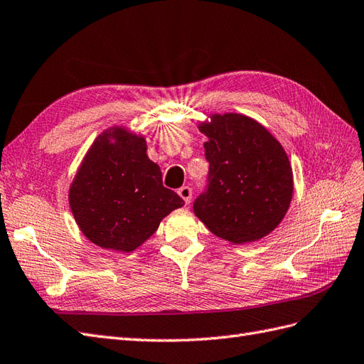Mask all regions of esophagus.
Returning <instances> with one entry per match:
<instances>
[{"label":"esophagus","mask_w":364,"mask_h":364,"mask_svg":"<svg viewBox=\"0 0 364 364\" xmlns=\"http://www.w3.org/2000/svg\"><path fill=\"white\" fill-rule=\"evenodd\" d=\"M178 195L183 198L184 204H191V200H192V189L189 188V186H183V188L178 189Z\"/></svg>","instance_id":"34e87169"}]
</instances>
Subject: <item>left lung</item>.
<instances>
[{
  "label": "left lung",
  "mask_w": 364,
  "mask_h": 364,
  "mask_svg": "<svg viewBox=\"0 0 364 364\" xmlns=\"http://www.w3.org/2000/svg\"><path fill=\"white\" fill-rule=\"evenodd\" d=\"M208 136L209 189L193 213L213 235L247 245L278 228L294 195V173L282 143L257 119L235 112L198 123Z\"/></svg>",
  "instance_id": "1"
}]
</instances>
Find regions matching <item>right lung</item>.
<instances>
[{
	"mask_svg": "<svg viewBox=\"0 0 364 364\" xmlns=\"http://www.w3.org/2000/svg\"><path fill=\"white\" fill-rule=\"evenodd\" d=\"M146 136L112 126L93 139L69 186V208L90 243L132 252L184 201L163 186Z\"/></svg>",
	"mask_w": 364,
	"mask_h": 364,
	"instance_id": "1",
	"label": "right lung"
}]
</instances>
